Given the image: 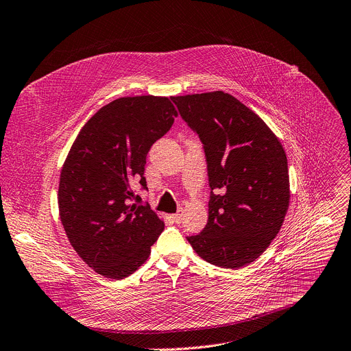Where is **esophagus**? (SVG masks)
Returning a JSON list of instances; mask_svg holds the SVG:
<instances>
[{
  "instance_id": "1",
  "label": "esophagus",
  "mask_w": 351,
  "mask_h": 351,
  "mask_svg": "<svg viewBox=\"0 0 351 351\" xmlns=\"http://www.w3.org/2000/svg\"><path fill=\"white\" fill-rule=\"evenodd\" d=\"M171 218H172V221L175 222V224H180V222H182V214H172L171 215Z\"/></svg>"
}]
</instances>
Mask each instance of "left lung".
Masks as SVG:
<instances>
[{
    "instance_id": "left-lung-1",
    "label": "left lung",
    "mask_w": 351,
    "mask_h": 351,
    "mask_svg": "<svg viewBox=\"0 0 351 351\" xmlns=\"http://www.w3.org/2000/svg\"><path fill=\"white\" fill-rule=\"evenodd\" d=\"M172 101L204 144L211 187L207 226L187 241L218 267L249 265L269 247L289 210L285 151L270 127L227 92Z\"/></svg>"
}]
</instances>
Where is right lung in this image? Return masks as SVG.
<instances>
[{"label": "right lung", "instance_id": "obj_1", "mask_svg": "<svg viewBox=\"0 0 351 351\" xmlns=\"http://www.w3.org/2000/svg\"><path fill=\"white\" fill-rule=\"evenodd\" d=\"M167 97H124L95 113L62 164L58 214L78 256L95 273L120 280L145 263L164 221L133 203V186L147 187L151 145L173 124Z\"/></svg>", "mask_w": 351, "mask_h": 351}]
</instances>
